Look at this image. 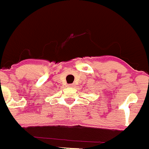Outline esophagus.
I'll return each mask as SVG.
<instances>
[{
	"mask_svg": "<svg viewBox=\"0 0 149 149\" xmlns=\"http://www.w3.org/2000/svg\"><path fill=\"white\" fill-rule=\"evenodd\" d=\"M75 84H68V87H74Z\"/></svg>",
	"mask_w": 149,
	"mask_h": 149,
	"instance_id": "34e87169",
	"label": "esophagus"
}]
</instances>
